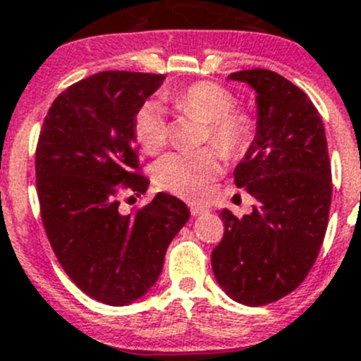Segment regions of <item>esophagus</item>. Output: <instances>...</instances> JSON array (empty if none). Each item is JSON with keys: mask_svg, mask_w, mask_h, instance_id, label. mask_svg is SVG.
Segmentation results:
<instances>
[{"mask_svg": "<svg viewBox=\"0 0 361 361\" xmlns=\"http://www.w3.org/2000/svg\"><path fill=\"white\" fill-rule=\"evenodd\" d=\"M190 211H191V214H193V216H200V214H204V212H207V209H205L204 205L191 204L190 205Z\"/></svg>", "mask_w": 361, "mask_h": 361, "instance_id": "obj_1", "label": "esophagus"}]
</instances>
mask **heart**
<instances>
[{
  "label": "heart",
  "mask_w": 361,
  "mask_h": 361,
  "mask_svg": "<svg viewBox=\"0 0 361 361\" xmlns=\"http://www.w3.org/2000/svg\"><path fill=\"white\" fill-rule=\"evenodd\" d=\"M183 115L204 122L202 142L214 145L225 157H238L248 149L255 120L245 108H235V95L212 81H198L168 97ZM135 136L142 149L157 154L168 143L170 129L163 109L154 102L140 106ZM219 173V156L212 149L168 154L154 166L156 186L186 198H200Z\"/></svg>",
  "instance_id": "heart-1"
}]
</instances>
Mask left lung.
Here are the masks:
<instances>
[{
    "instance_id": "left-lung-1",
    "label": "left lung",
    "mask_w": 361,
    "mask_h": 361,
    "mask_svg": "<svg viewBox=\"0 0 361 361\" xmlns=\"http://www.w3.org/2000/svg\"><path fill=\"white\" fill-rule=\"evenodd\" d=\"M257 92V133L235 166V186L257 200L243 218L221 211L225 234L212 250L219 287L248 307L293 293L319 255L331 205L324 126L301 88L267 68L232 72Z\"/></svg>"
}]
</instances>
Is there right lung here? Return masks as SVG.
<instances>
[{"label": "right lung", "instance_id": "obj_1", "mask_svg": "<svg viewBox=\"0 0 361 361\" xmlns=\"http://www.w3.org/2000/svg\"><path fill=\"white\" fill-rule=\"evenodd\" d=\"M163 74L104 71L61 92L51 104L35 152L40 216L58 262L101 303L140 300L159 278L171 239L186 225V204L157 193L131 214L120 195H143L135 115Z\"/></svg>", "mask_w": 361, "mask_h": 361}]
</instances>
